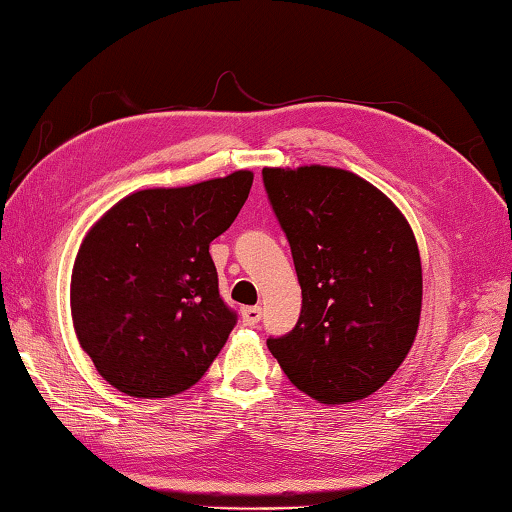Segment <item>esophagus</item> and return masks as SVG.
<instances>
[{
	"label": "esophagus",
	"mask_w": 512,
	"mask_h": 512,
	"mask_svg": "<svg viewBox=\"0 0 512 512\" xmlns=\"http://www.w3.org/2000/svg\"><path fill=\"white\" fill-rule=\"evenodd\" d=\"M261 317H263V310L258 306H249L242 310V324L245 326H256L258 321H261Z\"/></svg>",
	"instance_id": "34e87169"
}]
</instances>
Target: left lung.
Instances as JSON below:
<instances>
[{"label": "left lung", "mask_w": 512, "mask_h": 512, "mask_svg": "<svg viewBox=\"0 0 512 512\" xmlns=\"http://www.w3.org/2000/svg\"><path fill=\"white\" fill-rule=\"evenodd\" d=\"M288 236L301 315L267 348L299 391L344 405L405 362L423 303V267L405 215L366 179L330 166L263 168Z\"/></svg>", "instance_id": "1"}]
</instances>
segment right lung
Listing matches in <instances>:
<instances>
[{
    "mask_svg": "<svg viewBox=\"0 0 512 512\" xmlns=\"http://www.w3.org/2000/svg\"><path fill=\"white\" fill-rule=\"evenodd\" d=\"M254 173L236 170L116 202L78 249L71 317L96 371L134 398L191 389L236 326L211 240L231 227Z\"/></svg>",
    "mask_w": 512,
    "mask_h": 512,
    "instance_id": "1",
    "label": "right lung"
}]
</instances>
